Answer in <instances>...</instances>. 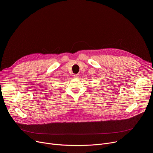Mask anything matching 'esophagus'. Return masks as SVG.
<instances>
[{
  "instance_id": "34e87169",
  "label": "esophagus",
  "mask_w": 153,
  "mask_h": 153,
  "mask_svg": "<svg viewBox=\"0 0 153 153\" xmlns=\"http://www.w3.org/2000/svg\"><path fill=\"white\" fill-rule=\"evenodd\" d=\"M73 76H74V77H75V78H78L79 76V74H75L73 75Z\"/></svg>"
}]
</instances>
